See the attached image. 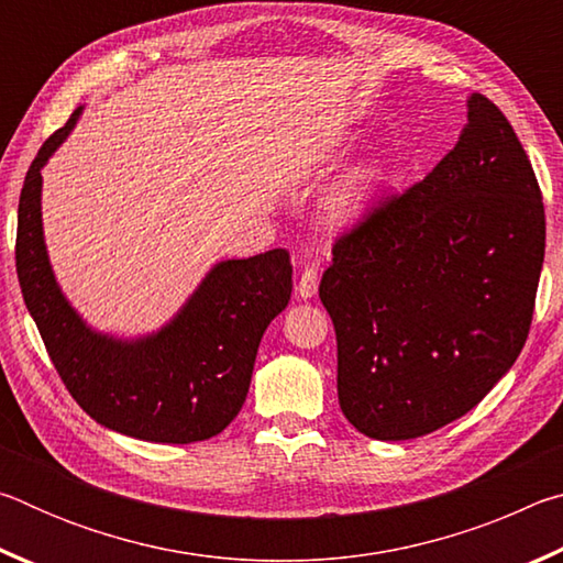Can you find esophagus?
<instances>
[{
	"label": "esophagus",
	"mask_w": 563,
	"mask_h": 563,
	"mask_svg": "<svg viewBox=\"0 0 563 563\" xmlns=\"http://www.w3.org/2000/svg\"><path fill=\"white\" fill-rule=\"evenodd\" d=\"M318 285H320L318 271H316V268H305L302 275H300V283H298V295H300L302 300L316 298V295H318Z\"/></svg>",
	"instance_id": "34e87169"
}]
</instances>
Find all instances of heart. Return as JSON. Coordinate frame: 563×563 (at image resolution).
Returning <instances> with one entry per match:
<instances>
[{
  "label": "heart",
  "mask_w": 563,
  "mask_h": 563,
  "mask_svg": "<svg viewBox=\"0 0 563 563\" xmlns=\"http://www.w3.org/2000/svg\"><path fill=\"white\" fill-rule=\"evenodd\" d=\"M393 168L385 158H369L340 180L325 201V223L335 233H352L377 213Z\"/></svg>",
  "instance_id": "b5f03b06"
}]
</instances>
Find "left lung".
Returning <instances> with one entry per match:
<instances>
[{"label":"left lung","mask_w":563,"mask_h":563,"mask_svg":"<svg viewBox=\"0 0 563 563\" xmlns=\"http://www.w3.org/2000/svg\"><path fill=\"white\" fill-rule=\"evenodd\" d=\"M544 241L527 151L472 93L450 154L342 235L322 273L350 424L373 440H415L479 405L527 342Z\"/></svg>","instance_id":"1"}]
</instances>
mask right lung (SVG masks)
Listing matches in <instances>:
<instances>
[{
	"label": "right lung",
	"mask_w": 563,
	"mask_h": 563,
	"mask_svg": "<svg viewBox=\"0 0 563 563\" xmlns=\"http://www.w3.org/2000/svg\"><path fill=\"white\" fill-rule=\"evenodd\" d=\"M81 111L44 141L19 196L16 275L26 310L66 389L99 424L146 442L211 440L241 412L263 332L290 300V255L278 247L216 263L148 335L93 330L56 283L42 225V168Z\"/></svg>",
	"instance_id": "right-lung-1"
}]
</instances>
